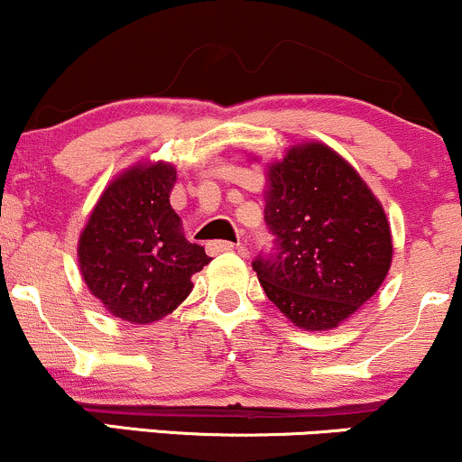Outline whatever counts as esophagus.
<instances>
[{"mask_svg": "<svg viewBox=\"0 0 462 462\" xmlns=\"http://www.w3.org/2000/svg\"><path fill=\"white\" fill-rule=\"evenodd\" d=\"M241 245L238 243H230V241H210L208 243V252L210 254H224V252H232V249H238Z\"/></svg>", "mask_w": 462, "mask_h": 462, "instance_id": "esophagus-1", "label": "esophagus"}]
</instances>
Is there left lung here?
<instances>
[{
  "label": "left lung",
  "instance_id": "obj_1",
  "mask_svg": "<svg viewBox=\"0 0 462 462\" xmlns=\"http://www.w3.org/2000/svg\"><path fill=\"white\" fill-rule=\"evenodd\" d=\"M256 161V158H252ZM264 221L278 252L252 263L267 298L306 332L338 328L369 301L393 261L386 213L356 169L321 141L264 164Z\"/></svg>",
  "mask_w": 462,
  "mask_h": 462
}]
</instances>
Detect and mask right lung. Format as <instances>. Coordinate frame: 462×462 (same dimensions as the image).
I'll list each match as a JSON object with an SVG mask.
<instances>
[{"label":"right lung","mask_w":462,"mask_h":462,"mask_svg":"<svg viewBox=\"0 0 462 462\" xmlns=\"http://www.w3.org/2000/svg\"><path fill=\"white\" fill-rule=\"evenodd\" d=\"M176 180L171 162L132 164L102 190L78 238V267L93 298L136 326L176 310L193 291V273L210 263L171 208Z\"/></svg>","instance_id":"1"}]
</instances>
